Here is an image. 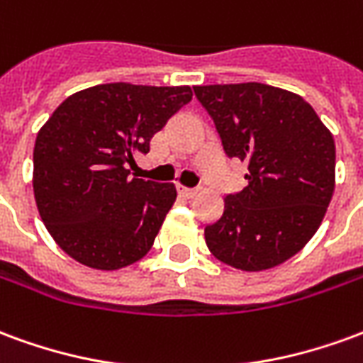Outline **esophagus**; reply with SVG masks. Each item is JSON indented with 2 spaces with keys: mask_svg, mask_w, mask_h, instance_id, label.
Returning a JSON list of instances; mask_svg holds the SVG:
<instances>
[{
  "mask_svg": "<svg viewBox=\"0 0 363 363\" xmlns=\"http://www.w3.org/2000/svg\"><path fill=\"white\" fill-rule=\"evenodd\" d=\"M179 194L184 198H192L196 194V189H186V186H179Z\"/></svg>",
  "mask_w": 363,
  "mask_h": 363,
  "instance_id": "obj_1",
  "label": "esophagus"
}]
</instances>
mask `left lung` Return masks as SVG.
Masks as SVG:
<instances>
[{
  "mask_svg": "<svg viewBox=\"0 0 363 363\" xmlns=\"http://www.w3.org/2000/svg\"><path fill=\"white\" fill-rule=\"evenodd\" d=\"M228 157L247 163V186L223 198L206 245L229 267H278L315 235L335 192V140L296 93L264 83L200 85Z\"/></svg>",
  "mask_w": 363,
  "mask_h": 363,
  "instance_id": "left-lung-1",
  "label": "left lung"
}]
</instances>
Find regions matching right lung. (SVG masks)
Returning <instances> with one entry per match:
<instances>
[{"label": "right lung", "instance_id": "add662e5", "mask_svg": "<svg viewBox=\"0 0 363 363\" xmlns=\"http://www.w3.org/2000/svg\"><path fill=\"white\" fill-rule=\"evenodd\" d=\"M190 101L189 85L103 83L52 112L36 135L33 189L62 251L96 270L130 267L150 252L177 189L130 177L126 165Z\"/></svg>", "mask_w": 363, "mask_h": 363}]
</instances>
